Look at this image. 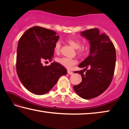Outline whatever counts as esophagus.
<instances>
[{"mask_svg":"<svg viewBox=\"0 0 129 129\" xmlns=\"http://www.w3.org/2000/svg\"><path fill=\"white\" fill-rule=\"evenodd\" d=\"M68 75H73V72H72V71H68Z\"/></svg>","mask_w":129,"mask_h":129,"instance_id":"esophagus-1","label":"esophagus"}]
</instances>
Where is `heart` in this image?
<instances>
[{
    "mask_svg": "<svg viewBox=\"0 0 129 129\" xmlns=\"http://www.w3.org/2000/svg\"><path fill=\"white\" fill-rule=\"evenodd\" d=\"M68 43L74 48L77 49V53L80 56H83L86 54L87 52L86 47L81 46V41L80 40L74 39H69L68 40ZM60 49L61 43L60 41H57L54 45V51L56 54H58L60 52ZM56 61L68 69H72L74 65H75L77 63V61L76 60L73 59V58L65 57L56 58Z\"/></svg>",
    "mask_w": 129,
    "mask_h": 129,
    "instance_id": "1",
    "label": "heart"
}]
</instances>
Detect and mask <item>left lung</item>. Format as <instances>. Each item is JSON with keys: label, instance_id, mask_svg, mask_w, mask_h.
Masks as SVG:
<instances>
[{"label": "left lung", "instance_id": "left-lung-1", "mask_svg": "<svg viewBox=\"0 0 129 129\" xmlns=\"http://www.w3.org/2000/svg\"><path fill=\"white\" fill-rule=\"evenodd\" d=\"M81 35L89 41L90 54L78 67H85L84 71H75L82 76V82L73 86L80 97L89 100L104 92L112 82L116 61L114 45L106 34H100L97 28L81 32ZM88 67L84 74L83 72Z\"/></svg>", "mask_w": 129, "mask_h": 129}]
</instances>
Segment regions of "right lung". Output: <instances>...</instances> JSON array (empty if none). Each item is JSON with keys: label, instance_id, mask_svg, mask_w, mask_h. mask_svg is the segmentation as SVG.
<instances>
[{"label": "right lung", "instance_id": "right-lung-1", "mask_svg": "<svg viewBox=\"0 0 129 129\" xmlns=\"http://www.w3.org/2000/svg\"><path fill=\"white\" fill-rule=\"evenodd\" d=\"M59 39L54 30L39 26L27 29L21 36L17 48L16 72L24 86L30 92L42 95L51 90L67 71L59 63L51 61L54 47Z\"/></svg>", "mask_w": 129, "mask_h": 129}]
</instances>
